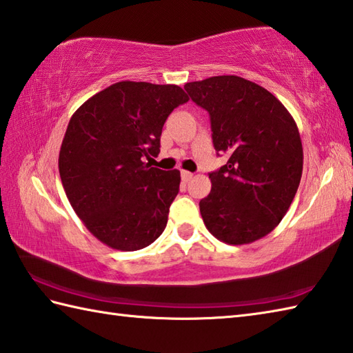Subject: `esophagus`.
<instances>
[{"mask_svg":"<svg viewBox=\"0 0 353 353\" xmlns=\"http://www.w3.org/2000/svg\"><path fill=\"white\" fill-rule=\"evenodd\" d=\"M181 178H183V181L189 183L190 179L193 178V174H190V172H187V170H183V172H181Z\"/></svg>","mask_w":353,"mask_h":353,"instance_id":"1","label":"esophagus"}]
</instances>
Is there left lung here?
Masks as SVG:
<instances>
[{"instance_id":"1","label":"left lung","mask_w":353,"mask_h":353,"mask_svg":"<svg viewBox=\"0 0 353 353\" xmlns=\"http://www.w3.org/2000/svg\"><path fill=\"white\" fill-rule=\"evenodd\" d=\"M184 90L210 114L213 146L228 155L208 175L212 190L199 201L207 230L228 245L261 239L299 189L303 148L296 121L268 90L239 76L208 77Z\"/></svg>"}]
</instances>
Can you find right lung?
I'll use <instances>...</instances> for the list:
<instances>
[{"mask_svg":"<svg viewBox=\"0 0 353 353\" xmlns=\"http://www.w3.org/2000/svg\"><path fill=\"white\" fill-rule=\"evenodd\" d=\"M187 100L178 85L123 81L90 97L70 119L59 152L62 185L105 245L141 250L166 228L181 175L149 161L160 154L164 121Z\"/></svg>","mask_w":353,"mask_h":353,"instance_id":"obj_1","label":"right lung"}]
</instances>
